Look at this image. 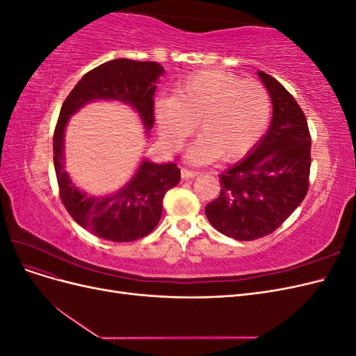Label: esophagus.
Listing matches in <instances>:
<instances>
[{
	"label": "esophagus",
	"instance_id": "1",
	"mask_svg": "<svg viewBox=\"0 0 356 356\" xmlns=\"http://www.w3.org/2000/svg\"><path fill=\"white\" fill-rule=\"evenodd\" d=\"M199 175L197 170H191V169H187V168H182L181 169V177L182 179H188V178H195Z\"/></svg>",
	"mask_w": 356,
	"mask_h": 356
}]
</instances>
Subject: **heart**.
Segmentation results:
<instances>
[{"label":"heart","mask_w":356,"mask_h":356,"mask_svg":"<svg viewBox=\"0 0 356 356\" xmlns=\"http://www.w3.org/2000/svg\"><path fill=\"white\" fill-rule=\"evenodd\" d=\"M268 117L270 96L261 83L220 70L191 74L172 96L154 101L157 132L170 152H178L197 122L202 135L187 152L193 163L242 157L261 138Z\"/></svg>","instance_id":"heart-1"}]
</instances>
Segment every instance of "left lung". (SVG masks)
I'll use <instances>...</instances> for the list:
<instances>
[{"label": "left lung", "mask_w": 356, "mask_h": 356, "mask_svg": "<svg viewBox=\"0 0 356 356\" xmlns=\"http://www.w3.org/2000/svg\"><path fill=\"white\" fill-rule=\"evenodd\" d=\"M257 74L272 99L270 127L252 153L220 175V196L204 208L213 227L236 241L275 232L309 188L312 139L305 113L276 79Z\"/></svg>", "instance_id": "8db88e82"}]
</instances>
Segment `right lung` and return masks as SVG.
Masks as SVG:
<instances>
[{"instance_id": "1", "label": "right lung", "mask_w": 356, "mask_h": 356, "mask_svg": "<svg viewBox=\"0 0 356 356\" xmlns=\"http://www.w3.org/2000/svg\"><path fill=\"white\" fill-rule=\"evenodd\" d=\"M157 62L114 59L84 74L63 102L53 135V161L63 207L83 229L111 242H132L154 230L163 211L166 191L175 187L181 170L175 163L143 160L127 184L111 196H88L72 184L63 169V135L72 114L88 102L106 99L134 106L147 132L154 124L157 80L163 74Z\"/></svg>"}]
</instances>
